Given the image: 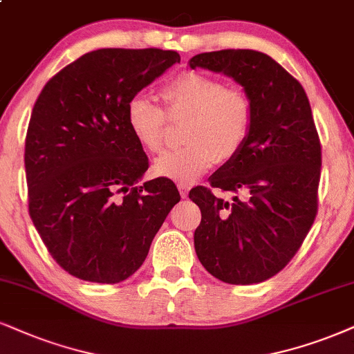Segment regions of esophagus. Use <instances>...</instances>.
<instances>
[{
  "label": "esophagus",
  "instance_id": "esophagus-1",
  "mask_svg": "<svg viewBox=\"0 0 354 354\" xmlns=\"http://www.w3.org/2000/svg\"><path fill=\"white\" fill-rule=\"evenodd\" d=\"M177 187H178V192H180L182 198H185V197H187V195H189L190 185H189V184H185V182H178V184H177Z\"/></svg>",
  "mask_w": 354,
  "mask_h": 354
}]
</instances>
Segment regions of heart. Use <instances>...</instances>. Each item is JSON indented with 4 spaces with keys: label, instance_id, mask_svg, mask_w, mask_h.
<instances>
[{
    "label": "heart",
    "instance_id": "1",
    "mask_svg": "<svg viewBox=\"0 0 354 354\" xmlns=\"http://www.w3.org/2000/svg\"><path fill=\"white\" fill-rule=\"evenodd\" d=\"M167 116H189L185 147L164 152L154 172L178 182H194L216 160L234 159L250 138L252 106L244 91L230 88L215 77L182 73L160 90ZM167 116L151 98L134 97L126 108V123L136 142L149 154L162 149Z\"/></svg>",
    "mask_w": 354,
    "mask_h": 354
}]
</instances>
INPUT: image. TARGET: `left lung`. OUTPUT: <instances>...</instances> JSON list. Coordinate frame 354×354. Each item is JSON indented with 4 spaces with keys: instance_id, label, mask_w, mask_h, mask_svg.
Returning a JSON list of instances; mask_svg holds the SVG:
<instances>
[{
    "instance_id": "8db88e82",
    "label": "left lung",
    "mask_w": 354,
    "mask_h": 354,
    "mask_svg": "<svg viewBox=\"0 0 354 354\" xmlns=\"http://www.w3.org/2000/svg\"><path fill=\"white\" fill-rule=\"evenodd\" d=\"M189 64L236 80L252 106L241 152L210 177L212 188L235 194L234 202L202 185L189 194L202 212L195 252L226 283L264 282L290 263L317 216L322 146L310 103L304 86L263 52H205Z\"/></svg>"
}]
</instances>
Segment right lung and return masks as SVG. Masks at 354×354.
<instances>
[{
	"instance_id": "add662e5",
	"label": "right lung",
	"mask_w": 354,
	"mask_h": 354,
	"mask_svg": "<svg viewBox=\"0 0 354 354\" xmlns=\"http://www.w3.org/2000/svg\"><path fill=\"white\" fill-rule=\"evenodd\" d=\"M177 62L176 50L98 49L52 77L34 103L24 151L29 215L73 277L133 276L180 202L170 178L138 184L149 160L126 123L131 100Z\"/></svg>"
}]
</instances>
